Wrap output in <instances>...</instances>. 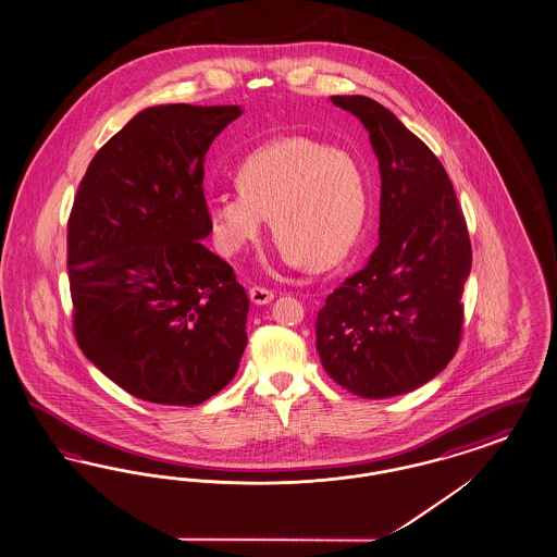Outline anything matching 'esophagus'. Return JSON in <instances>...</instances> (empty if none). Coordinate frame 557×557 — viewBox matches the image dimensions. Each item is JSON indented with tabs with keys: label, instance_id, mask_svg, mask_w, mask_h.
I'll list each match as a JSON object with an SVG mask.
<instances>
[{
	"label": "esophagus",
	"instance_id": "1",
	"mask_svg": "<svg viewBox=\"0 0 557 557\" xmlns=\"http://www.w3.org/2000/svg\"><path fill=\"white\" fill-rule=\"evenodd\" d=\"M248 296H250V300L255 302V305H259V307H263V305H269L273 298H275V294L268 288H261V286H252V288L248 289Z\"/></svg>",
	"mask_w": 557,
	"mask_h": 557
}]
</instances>
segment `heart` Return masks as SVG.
Returning <instances> with one entry per match:
<instances>
[{
    "label": "heart",
    "mask_w": 557,
    "mask_h": 557,
    "mask_svg": "<svg viewBox=\"0 0 557 557\" xmlns=\"http://www.w3.org/2000/svg\"><path fill=\"white\" fill-rule=\"evenodd\" d=\"M238 193L207 199L215 245L225 257L261 240L265 220L289 269H332L357 246L369 213L362 159L344 147L292 136L243 159Z\"/></svg>",
    "instance_id": "obj_1"
}]
</instances>
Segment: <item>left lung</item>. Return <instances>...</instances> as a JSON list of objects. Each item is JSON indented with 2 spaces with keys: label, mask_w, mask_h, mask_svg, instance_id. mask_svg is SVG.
I'll return each mask as SVG.
<instances>
[{
  "label": "left lung",
  "mask_w": 557,
  "mask_h": 557,
  "mask_svg": "<svg viewBox=\"0 0 557 557\" xmlns=\"http://www.w3.org/2000/svg\"><path fill=\"white\" fill-rule=\"evenodd\" d=\"M357 115L379 161V245L317 314L327 375L360 398L408 394L440 375L462 332L472 248L444 165L364 95L332 97Z\"/></svg>",
  "instance_id": "obj_1"
}]
</instances>
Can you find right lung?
I'll use <instances>...</instances> for the list:
<instances>
[{
    "mask_svg": "<svg viewBox=\"0 0 557 557\" xmlns=\"http://www.w3.org/2000/svg\"><path fill=\"white\" fill-rule=\"evenodd\" d=\"M240 106H153L97 151L67 222L74 330L85 357L136 398L195 406L246 348L248 296L200 240L202 163Z\"/></svg>",
    "mask_w": 557,
    "mask_h": 557,
    "instance_id": "obj_1",
    "label": "right lung"
}]
</instances>
